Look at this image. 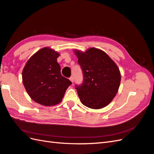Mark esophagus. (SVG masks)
<instances>
[{
  "label": "esophagus",
  "mask_w": 154,
  "mask_h": 154,
  "mask_svg": "<svg viewBox=\"0 0 154 154\" xmlns=\"http://www.w3.org/2000/svg\"><path fill=\"white\" fill-rule=\"evenodd\" d=\"M69 80H70L71 81L72 83H73V81H74V78L73 77H71L70 78H69Z\"/></svg>",
  "instance_id": "obj_1"
}]
</instances>
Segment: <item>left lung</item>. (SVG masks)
Returning <instances> with one entry per match:
<instances>
[{
	"label": "left lung",
	"instance_id": "8db88e82",
	"mask_svg": "<svg viewBox=\"0 0 154 154\" xmlns=\"http://www.w3.org/2000/svg\"><path fill=\"white\" fill-rule=\"evenodd\" d=\"M74 53L83 73L82 85L76 87L81 103L94 109L106 107L116 97L121 82L116 63L97 48H89L85 52L75 49Z\"/></svg>",
	"mask_w": 154,
	"mask_h": 154
}]
</instances>
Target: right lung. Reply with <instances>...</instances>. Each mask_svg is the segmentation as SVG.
I'll use <instances>...</instances> for the list:
<instances>
[{
    "mask_svg": "<svg viewBox=\"0 0 154 154\" xmlns=\"http://www.w3.org/2000/svg\"><path fill=\"white\" fill-rule=\"evenodd\" d=\"M60 54L50 47H43L32 55L22 73L23 83L33 101L44 106H52L62 101L71 82L61 74L57 59Z\"/></svg>",
    "mask_w": 154,
    "mask_h": 154,
    "instance_id": "obj_1",
    "label": "right lung"
}]
</instances>
